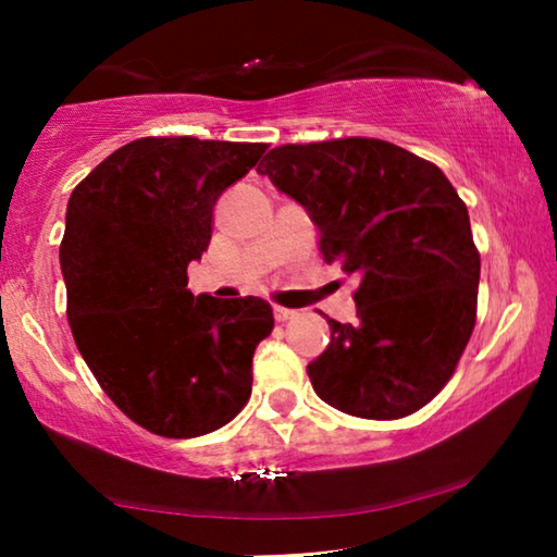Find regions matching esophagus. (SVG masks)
I'll return each instance as SVG.
<instances>
[{
    "mask_svg": "<svg viewBox=\"0 0 557 557\" xmlns=\"http://www.w3.org/2000/svg\"><path fill=\"white\" fill-rule=\"evenodd\" d=\"M273 317H276V322H288V319L296 317V311L284 309V307H273Z\"/></svg>",
    "mask_w": 557,
    "mask_h": 557,
    "instance_id": "34e87169",
    "label": "esophagus"
}]
</instances>
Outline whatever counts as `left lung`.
<instances>
[{"mask_svg":"<svg viewBox=\"0 0 557 557\" xmlns=\"http://www.w3.org/2000/svg\"><path fill=\"white\" fill-rule=\"evenodd\" d=\"M307 208L326 263L357 273V322L326 319L332 342L309 380L342 413L395 421L451 380L476 324L482 258L469 210L429 159L383 139L284 144L258 164Z\"/></svg>","mask_w":557,"mask_h":557,"instance_id":"1","label":"left lung"}]
</instances>
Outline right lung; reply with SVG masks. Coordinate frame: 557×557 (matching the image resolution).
<instances>
[{
  "label": "right lung",
  "mask_w": 557,
  "mask_h": 557,
  "mask_svg": "<svg viewBox=\"0 0 557 557\" xmlns=\"http://www.w3.org/2000/svg\"><path fill=\"white\" fill-rule=\"evenodd\" d=\"M265 149L144 136L106 157L67 200L60 269L73 339L103 393L157 436H205L250 398L271 304L195 299L187 265L210 246L218 197Z\"/></svg>",
  "instance_id": "1"
}]
</instances>
